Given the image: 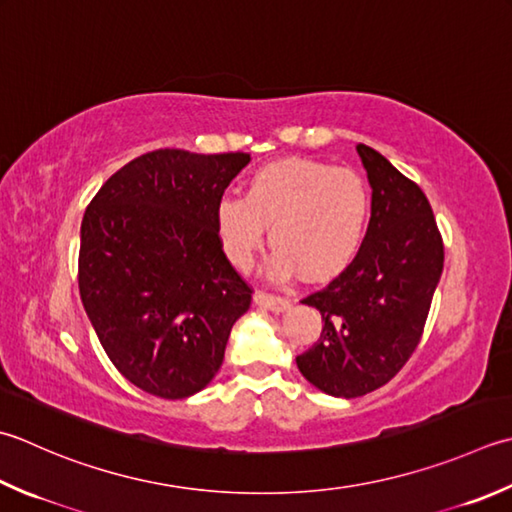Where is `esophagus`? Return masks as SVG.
I'll use <instances>...</instances> for the list:
<instances>
[{"label": "esophagus", "mask_w": 512, "mask_h": 512, "mask_svg": "<svg viewBox=\"0 0 512 512\" xmlns=\"http://www.w3.org/2000/svg\"><path fill=\"white\" fill-rule=\"evenodd\" d=\"M253 302L259 306V308H266V310H273V313H284V310L290 308V299L286 297H279V295H268V293H259L253 295Z\"/></svg>", "instance_id": "esophagus-1"}]
</instances>
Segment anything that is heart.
Instances as JSON below:
<instances>
[{"label":"heart","instance_id":"obj_1","mask_svg":"<svg viewBox=\"0 0 512 512\" xmlns=\"http://www.w3.org/2000/svg\"><path fill=\"white\" fill-rule=\"evenodd\" d=\"M370 224V190L350 168L288 157L255 170L244 197L215 206L219 246L230 264L248 270L262 250L266 228L275 253L266 273L286 279L297 270L326 282L353 264Z\"/></svg>","mask_w":512,"mask_h":512}]
</instances>
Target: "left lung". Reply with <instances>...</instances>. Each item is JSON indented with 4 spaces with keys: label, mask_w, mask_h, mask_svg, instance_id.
Wrapping results in <instances>:
<instances>
[{
    "label": "left lung",
    "mask_w": 512,
    "mask_h": 512,
    "mask_svg": "<svg viewBox=\"0 0 512 512\" xmlns=\"http://www.w3.org/2000/svg\"><path fill=\"white\" fill-rule=\"evenodd\" d=\"M366 168L370 224L342 275L302 304L319 310L322 333L297 368L333 397H362L388 384L413 355L444 268V244L426 195L388 159L357 146Z\"/></svg>",
    "instance_id": "8db88e82"
}]
</instances>
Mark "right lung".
I'll list each match as a JSON object with an SVG mask.
<instances>
[{"label":"right lung","mask_w":512,"mask_h":512,"mask_svg":"<svg viewBox=\"0 0 512 512\" xmlns=\"http://www.w3.org/2000/svg\"><path fill=\"white\" fill-rule=\"evenodd\" d=\"M248 162V153L153 150L86 208L79 295L108 359L144 393L184 399L206 388L250 306L215 230V206Z\"/></svg>","instance_id":"right-lung-1"}]
</instances>
